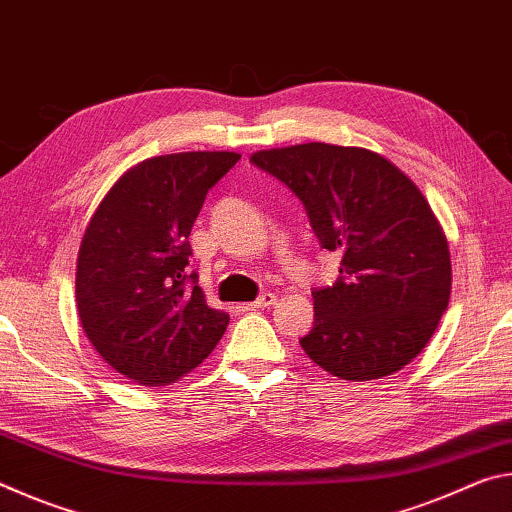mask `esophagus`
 <instances>
[{
    "instance_id": "obj_1",
    "label": "esophagus",
    "mask_w": 512,
    "mask_h": 512,
    "mask_svg": "<svg viewBox=\"0 0 512 512\" xmlns=\"http://www.w3.org/2000/svg\"><path fill=\"white\" fill-rule=\"evenodd\" d=\"M275 293H271V291H266V293H262V296H259L255 302H250L248 305V309H264V307H271V305H275Z\"/></svg>"
}]
</instances>
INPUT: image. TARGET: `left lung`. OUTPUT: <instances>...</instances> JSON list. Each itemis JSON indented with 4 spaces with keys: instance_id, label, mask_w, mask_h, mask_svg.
Wrapping results in <instances>:
<instances>
[{
    "instance_id": "1",
    "label": "left lung",
    "mask_w": 512,
    "mask_h": 512,
    "mask_svg": "<svg viewBox=\"0 0 512 512\" xmlns=\"http://www.w3.org/2000/svg\"><path fill=\"white\" fill-rule=\"evenodd\" d=\"M250 162L305 205L320 248L339 253L332 287L311 291L307 357L348 381L381 379L424 350L452 293L447 237L427 198L393 162L359 146L309 142Z\"/></svg>"
}]
</instances>
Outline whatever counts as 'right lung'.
I'll return each instance as SVG.
<instances>
[{"label": "right lung", "mask_w": 512, "mask_h": 512, "mask_svg": "<svg viewBox=\"0 0 512 512\" xmlns=\"http://www.w3.org/2000/svg\"><path fill=\"white\" fill-rule=\"evenodd\" d=\"M230 151L149 158L128 169L85 228L76 307L103 361L144 386L171 384L210 357L230 316L187 273L205 196L239 162Z\"/></svg>", "instance_id": "add662e5"}]
</instances>
